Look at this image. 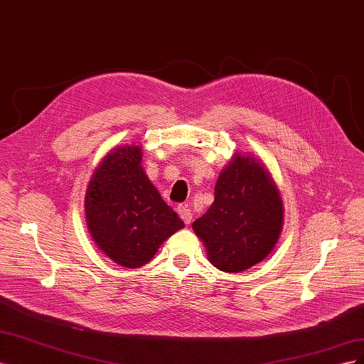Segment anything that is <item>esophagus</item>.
<instances>
[{"label": "esophagus", "mask_w": 364, "mask_h": 364, "mask_svg": "<svg viewBox=\"0 0 364 364\" xmlns=\"http://www.w3.org/2000/svg\"><path fill=\"white\" fill-rule=\"evenodd\" d=\"M176 211H178L179 217L183 220V222H185L186 225L191 223L193 213H191V209H190L188 206H186V205H179L178 208H176Z\"/></svg>", "instance_id": "esophagus-1"}]
</instances>
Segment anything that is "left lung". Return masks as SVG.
Segmentation results:
<instances>
[{
  "label": "left lung",
  "mask_w": 364,
  "mask_h": 364,
  "mask_svg": "<svg viewBox=\"0 0 364 364\" xmlns=\"http://www.w3.org/2000/svg\"><path fill=\"white\" fill-rule=\"evenodd\" d=\"M214 267L243 272L266 258L282 229V200L269 171L235 155L220 173L214 203L193 223Z\"/></svg>",
  "instance_id": "obj_1"
}]
</instances>
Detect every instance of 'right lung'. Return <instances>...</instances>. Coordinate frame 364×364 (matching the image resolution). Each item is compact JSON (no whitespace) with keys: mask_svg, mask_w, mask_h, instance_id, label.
I'll return each instance as SVG.
<instances>
[{"mask_svg":"<svg viewBox=\"0 0 364 364\" xmlns=\"http://www.w3.org/2000/svg\"><path fill=\"white\" fill-rule=\"evenodd\" d=\"M141 147H118L92 174L85 197L90 232L105 255L127 269L147 264L185 225L141 167Z\"/></svg>","mask_w":364,"mask_h":364,"instance_id":"obj_1","label":"right lung"}]
</instances>
